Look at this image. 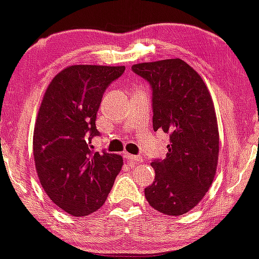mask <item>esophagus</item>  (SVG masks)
<instances>
[{"instance_id": "obj_1", "label": "esophagus", "mask_w": 259, "mask_h": 259, "mask_svg": "<svg viewBox=\"0 0 259 259\" xmlns=\"http://www.w3.org/2000/svg\"><path fill=\"white\" fill-rule=\"evenodd\" d=\"M124 157H125L127 160H130V162H134V163H140V162H142V160H144V157L134 156V154H130V153H126V152L124 153Z\"/></svg>"}]
</instances>
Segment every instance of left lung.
<instances>
[{"label":"left lung","mask_w":259,"mask_h":259,"mask_svg":"<svg viewBox=\"0 0 259 259\" xmlns=\"http://www.w3.org/2000/svg\"><path fill=\"white\" fill-rule=\"evenodd\" d=\"M135 74L152 89L153 130L169 134L167 157L153 159L148 203L167 215L197 206L214 179L219 133L212 97L202 78L179 58L139 63Z\"/></svg>","instance_id":"1"}]
</instances>
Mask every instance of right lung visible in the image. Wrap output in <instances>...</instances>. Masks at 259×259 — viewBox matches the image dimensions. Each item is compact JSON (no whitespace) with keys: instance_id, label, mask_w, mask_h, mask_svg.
Returning <instances> with one entry per match:
<instances>
[{"instance_id":"obj_1","label":"right lung","mask_w":259,"mask_h":259,"mask_svg":"<svg viewBox=\"0 0 259 259\" xmlns=\"http://www.w3.org/2000/svg\"><path fill=\"white\" fill-rule=\"evenodd\" d=\"M125 67L72 65L52 79L34 130L35 167L45 192L64 212L84 217L105 203L121 156L94 152L96 114L111 82Z\"/></svg>"}]
</instances>
